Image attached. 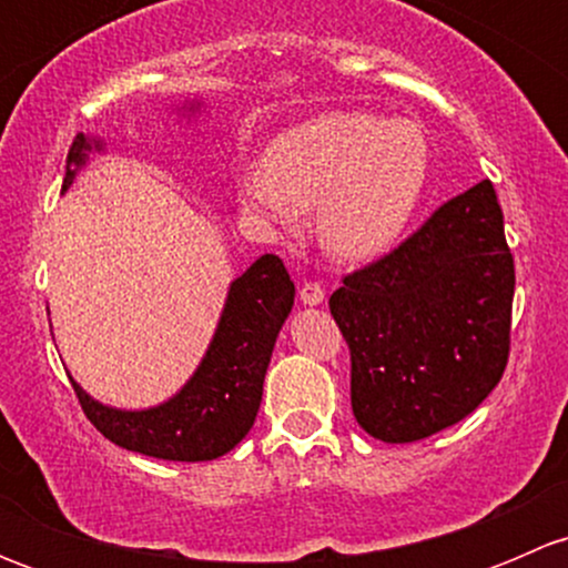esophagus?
I'll list each match as a JSON object with an SVG mask.
<instances>
[{
	"mask_svg": "<svg viewBox=\"0 0 568 568\" xmlns=\"http://www.w3.org/2000/svg\"><path fill=\"white\" fill-rule=\"evenodd\" d=\"M300 300L302 305H321L324 302V285L316 283V280H311V283H305L300 288Z\"/></svg>",
	"mask_w": 568,
	"mask_h": 568,
	"instance_id": "esophagus-1",
	"label": "esophagus"
}]
</instances>
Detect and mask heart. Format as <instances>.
I'll list each match as a JSON object with an SVG mask.
<instances>
[{
  "label": "heart",
  "instance_id": "heart-1",
  "mask_svg": "<svg viewBox=\"0 0 568 568\" xmlns=\"http://www.w3.org/2000/svg\"><path fill=\"white\" fill-rule=\"evenodd\" d=\"M428 181V145L417 125L371 112H329L268 145L263 173L244 178V200L291 225L318 203V236L341 261H368L409 225Z\"/></svg>",
  "mask_w": 568,
  "mask_h": 568
}]
</instances>
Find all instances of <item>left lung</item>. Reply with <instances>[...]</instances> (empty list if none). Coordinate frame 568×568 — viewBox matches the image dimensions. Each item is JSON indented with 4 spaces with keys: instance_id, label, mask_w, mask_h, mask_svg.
Listing matches in <instances>:
<instances>
[{
    "instance_id": "1",
    "label": "left lung",
    "mask_w": 568,
    "mask_h": 568,
    "mask_svg": "<svg viewBox=\"0 0 568 568\" xmlns=\"http://www.w3.org/2000/svg\"><path fill=\"white\" fill-rule=\"evenodd\" d=\"M511 302L514 255L491 181L346 274L329 313L352 352L359 426L382 443H415L478 409L506 371Z\"/></svg>"
}]
</instances>
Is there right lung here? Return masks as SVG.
Segmentation results:
<instances>
[{"label": "right lung", "instance_id": "obj_1", "mask_svg": "<svg viewBox=\"0 0 568 568\" xmlns=\"http://www.w3.org/2000/svg\"><path fill=\"white\" fill-rule=\"evenodd\" d=\"M99 140L77 134L68 151L62 192ZM294 307V280L277 255H261L233 280L225 311L203 363L192 379L164 404L125 412L99 404L71 379L88 420L109 443L168 462H211L236 448L255 423L263 376L280 326Z\"/></svg>", "mask_w": 568, "mask_h": 568}]
</instances>
